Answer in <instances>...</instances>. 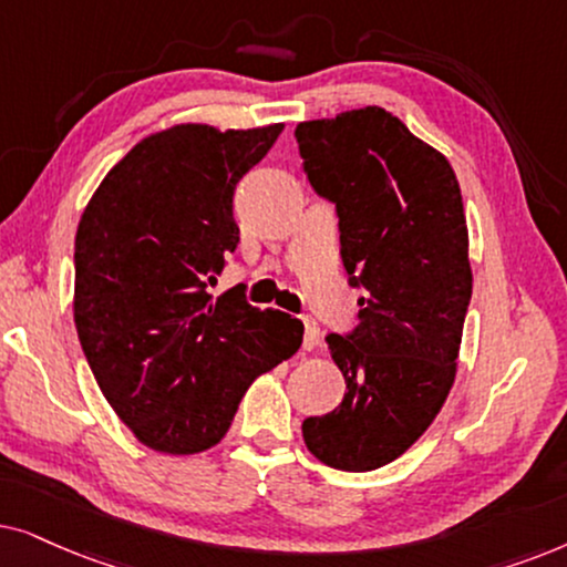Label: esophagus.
I'll use <instances>...</instances> for the list:
<instances>
[{"mask_svg":"<svg viewBox=\"0 0 567 567\" xmlns=\"http://www.w3.org/2000/svg\"><path fill=\"white\" fill-rule=\"evenodd\" d=\"M303 327H306V331H303V347H306V350H313V347L319 344V339H321L319 323L311 321V319H303Z\"/></svg>","mask_w":567,"mask_h":567,"instance_id":"1","label":"esophagus"}]
</instances>
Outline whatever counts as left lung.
I'll use <instances>...</instances> for the list:
<instances>
[{"label":"left lung","instance_id":"obj_1","mask_svg":"<svg viewBox=\"0 0 567 567\" xmlns=\"http://www.w3.org/2000/svg\"><path fill=\"white\" fill-rule=\"evenodd\" d=\"M296 140L365 290L352 334L327 337L342 404L303 420V441L327 466L371 472L425 433L454 386L472 298L462 188L446 155L379 105L300 121Z\"/></svg>","mask_w":567,"mask_h":567}]
</instances>
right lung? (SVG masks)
I'll list each match as a JSON object with an SVG mask.
<instances>
[{
    "instance_id": "obj_1",
    "label": "right lung",
    "mask_w": 567,
    "mask_h": 567,
    "mask_svg": "<svg viewBox=\"0 0 567 567\" xmlns=\"http://www.w3.org/2000/svg\"><path fill=\"white\" fill-rule=\"evenodd\" d=\"M285 124H176L105 173L74 236V327L97 386L147 449L202 454L261 373L292 358L303 323L209 296L240 230L236 184Z\"/></svg>"
}]
</instances>
